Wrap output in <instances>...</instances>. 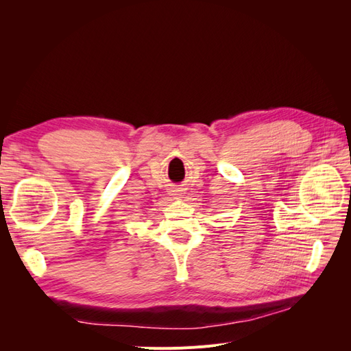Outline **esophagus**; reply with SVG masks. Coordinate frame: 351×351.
Masks as SVG:
<instances>
[{"instance_id":"esophagus-1","label":"esophagus","mask_w":351,"mask_h":351,"mask_svg":"<svg viewBox=\"0 0 351 351\" xmlns=\"http://www.w3.org/2000/svg\"><path fill=\"white\" fill-rule=\"evenodd\" d=\"M171 195L173 196H176V197H180L183 195V190H180V189H174V190H171Z\"/></svg>"}]
</instances>
